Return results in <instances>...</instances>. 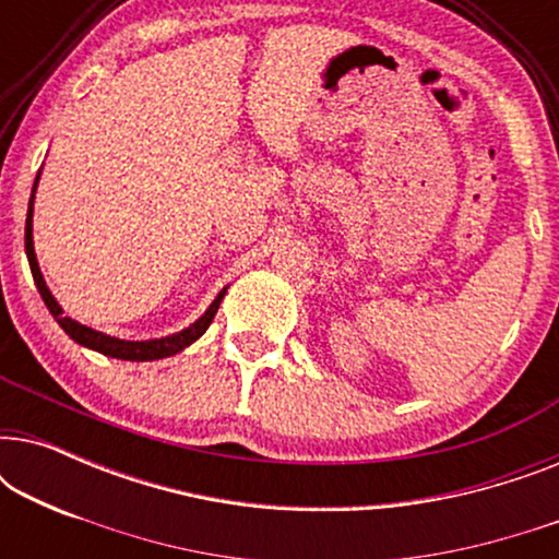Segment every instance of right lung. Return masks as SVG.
Masks as SVG:
<instances>
[{"instance_id": "right-lung-1", "label": "right lung", "mask_w": 559, "mask_h": 559, "mask_svg": "<svg viewBox=\"0 0 559 559\" xmlns=\"http://www.w3.org/2000/svg\"><path fill=\"white\" fill-rule=\"evenodd\" d=\"M37 180H40V173H37L35 178V186H33V195H29V205H27V221H25V251H27V262H29V272H33V280L37 285V293H40L43 302L48 305L50 316L58 320V325L63 328V331L71 335L75 343H81V346H86L91 350H98V354L104 356H111V358H121V361H155V358H167V356H175L180 354L182 348H188L190 343L201 338V335L209 331V325L213 323V316L218 312V305L224 300L226 295V287L221 289L216 300L211 302V308L203 312L201 318L195 320L193 325L182 328L180 333H173V335H165V338H152V341H121V338H114V335H106L102 331H94V328L88 325H81L79 320L63 316V308H60L56 297L45 285L43 280V272H40V264H37V257H35V247H33V203H35V188H37Z\"/></svg>"}]
</instances>
